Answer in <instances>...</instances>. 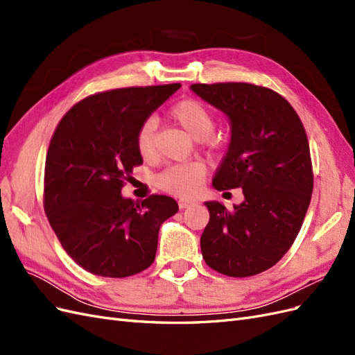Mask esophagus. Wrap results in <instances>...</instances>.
Wrapping results in <instances>:
<instances>
[{"mask_svg": "<svg viewBox=\"0 0 355 355\" xmlns=\"http://www.w3.org/2000/svg\"><path fill=\"white\" fill-rule=\"evenodd\" d=\"M192 204H194V202L187 201V200H180V201H179V209H182V210H184V209H188L189 206H192Z\"/></svg>", "mask_w": 355, "mask_h": 355, "instance_id": "obj_1", "label": "esophagus"}]
</instances>
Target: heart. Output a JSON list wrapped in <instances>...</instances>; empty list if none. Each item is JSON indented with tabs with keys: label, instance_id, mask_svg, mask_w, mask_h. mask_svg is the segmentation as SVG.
Returning a JSON list of instances; mask_svg holds the SVG:
<instances>
[{
	"label": "heart",
	"instance_id": "1",
	"mask_svg": "<svg viewBox=\"0 0 355 355\" xmlns=\"http://www.w3.org/2000/svg\"><path fill=\"white\" fill-rule=\"evenodd\" d=\"M170 115L194 141H202V144L211 149V151H216V149L220 148V142L210 137L214 127H216V120H214V114L211 110L207 108L204 103L194 99L182 101L171 108ZM155 120L149 118L137 132L136 146L139 154L144 158H151L155 154ZM204 173H206L204 166L194 161V163L176 164L166 168L158 176L157 182L161 188L170 192V194L188 197L198 189Z\"/></svg>",
	"mask_w": 355,
	"mask_h": 355
}]
</instances>
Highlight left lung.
Instances as JSON below:
<instances>
[{
  "label": "left lung",
  "mask_w": 355,
  "mask_h": 355,
  "mask_svg": "<svg viewBox=\"0 0 355 355\" xmlns=\"http://www.w3.org/2000/svg\"><path fill=\"white\" fill-rule=\"evenodd\" d=\"M191 90L231 124L228 151L213 187L241 188L244 196L234 210L218 201L204 202L210 220L200 240L202 257L230 277L263 272L293 244L313 194L304 124L283 96L261 85L192 84Z\"/></svg>",
  "instance_id": "8db88e82"
}]
</instances>
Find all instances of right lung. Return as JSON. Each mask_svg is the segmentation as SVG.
Masks as SVG:
<instances>
[{"label": "right lung", "mask_w": 355, "mask_h": 355, "mask_svg": "<svg viewBox=\"0 0 355 355\" xmlns=\"http://www.w3.org/2000/svg\"><path fill=\"white\" fill-rule=\"evenodd\" d=\"M180 84L89 96L63 115L50 141L44 210L65 252L85 271L124 278L155 259L161 223L179 210L166 196L124 198V180L142 164L139 128Z\"/></svg>", "instance_id": "right-lung-1"}]
</instances>
